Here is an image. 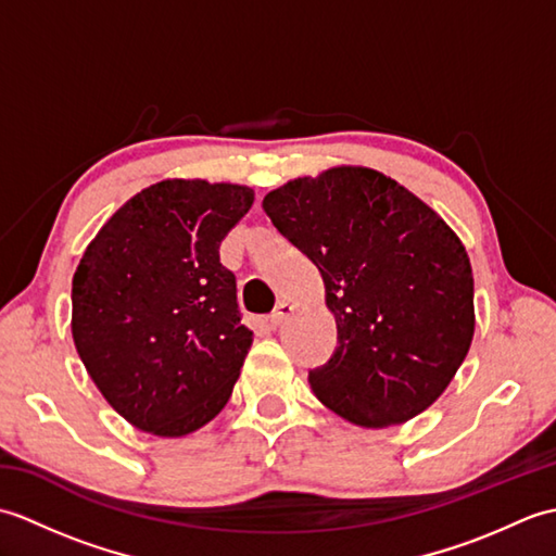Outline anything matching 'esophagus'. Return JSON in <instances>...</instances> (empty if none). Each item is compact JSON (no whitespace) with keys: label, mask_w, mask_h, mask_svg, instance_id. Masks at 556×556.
Segmentation results:
<instances>
[{"label":"esophagus","mask_w":556,"mask_h":556,"mask_svg":"<svg viewBox=\"0 0 556 556\" xmlns=\"http://www.w3.org/2000/svg\"><path fill=\"white\" fill-rule=\"evenodd\" d=\"M293 311H296V305H293L291 301H281L277 308H275V313L269 315V323H271V327H279V325H285L289 317L293 315Z\"/></svg>","instance_id":"34e87169"}]
</instances>
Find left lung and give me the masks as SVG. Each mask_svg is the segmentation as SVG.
Listing matches in <instances>:
<instances>
[{
	"instance_id": "8db88e82",
	"label": "left lung",
	"mask_w": 556,
	"mask_h": 556,
	"mask_svg": "<svg viewBox=\"0 0 556 556\" xmlns=\"http://www.w3.org/2000/svg\"><path fill=\"white\" fill-rule=\"evenodd\" d=\"M279 233L320 269L337 317L315 396L361 428L416 418L442 396L473 341L464 243L408 188L368 167H332L269 191Z\"/></svg>"
}]
</instances>
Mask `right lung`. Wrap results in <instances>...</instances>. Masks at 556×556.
Here are the masks:
<instances>
[{"instance_id": "obj_1", "label": "right lung", "mask_w": 556, "mask_h": 556, "mask_svg": "<svg viewBox=\"0 0 556 556\" xmlns=\"http://www.w3.org/2000/svg\"><path fill=\"white\" fill-rule=\"evenodd\" d=\"M253 198L239 184H152L80 257L71 334L102 396L138 430L184 437L227 406L253 332L219 243Z\"/></svg>"}]
</instances>
